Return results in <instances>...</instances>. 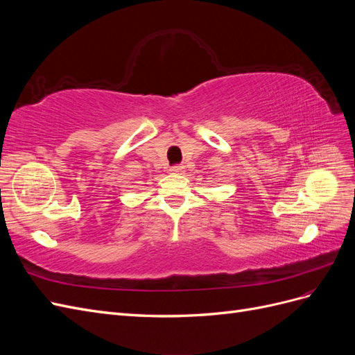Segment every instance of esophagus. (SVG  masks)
Here are the masks:
<instances>
[{
	"label": "esophagus",
	"instance_id": "1",
	"mask_svg": "<svg viewBox=\"0 0 355 355\" xmlns=\"http://www.w3.org/2000/svg\"><path fill=\"white\" fill-rule=\"evenodd\" d=\"M171 171H173V173H178V175H182V173H184V166L176 164V166L171 167Z\"/></svg>",
	"mask_w": 355,
	"mask_h": 355
}]
</instances>
